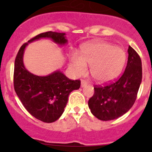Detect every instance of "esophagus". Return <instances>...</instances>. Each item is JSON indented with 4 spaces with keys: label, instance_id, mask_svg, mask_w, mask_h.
<instances>
[{
    "label": "esophagus",
    "instance_id": "1",
    "mask_svg": "<svg viewBox=\"0 0 152 152\" xmlns=\"http://www.w3.org/2000/svg\"><path fill=\"white\" fill-rule=\"evenodd\" d=\"M86 85H87V82L85 81V80H82L81 82V86L84 87V86H86Z\"/></svg>",
    "mask_w": 152,
    "mask_h": 152
}]
</instances>
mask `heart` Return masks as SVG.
<instances>
[{"mask_svg":"<svg viewBox=\"0 0 152 152\" xmlns=\"http://www.w3.org/2000/svg\"><path fill=\"white\" fill-rule=\"evenodd\" d=\"M126 55L123 48L106 41H96L82 47L81 56L74 53L71 62L74 73L83 75L90 66V74L98 83H105L114 80L123 70Z\"/></svg>","mask_w":152,"mask_h":152,"instance_id":"b5f03b06","label":"heart"}]
</instances>
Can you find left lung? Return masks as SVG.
<instances>
[{
	"label": "left lung",
	"mask_w": 152,
	"mask_h": 152,
	"mask_svg": "<svg viewBox=\"0 0 152 152\" xmlns=\"http://www.w3.org/2000/svg\"><path fill=\"white\" fill-rule=\"evenodd\" d=\"M124 72L116 81L105 86L94 88V94L88 100L91 112L102 121L116 119L129 110L135 102L142 83V61L130 46Z\"/></svg>",
	"instance_id": "8db88e82"
}]
</instances>
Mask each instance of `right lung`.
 Returning <instances> with one entry per match:
<instances>
[{
	"label": "right lung",
	"instance_id": "add662e5",
	"mask_svg": "<svg viewBox=\"0 0 152 152\" xmlns=\"http://www.w3.org/2000/svg\"><path fill=\"white\" fill-rule=\"evenodd\" d=\"M41 38H49L60 46L68 43L66 34L48 31L24 43L15 60L14 88L22 104L33 116L41 121L52 123L61 117L69 94L80 88L81 81L70 80L59 70L41 76L32 74L26 69L23 54L26 46Z\"/></svg>",
	"mask_w": 152,
	"mask_h": 152
}]
</instances>
